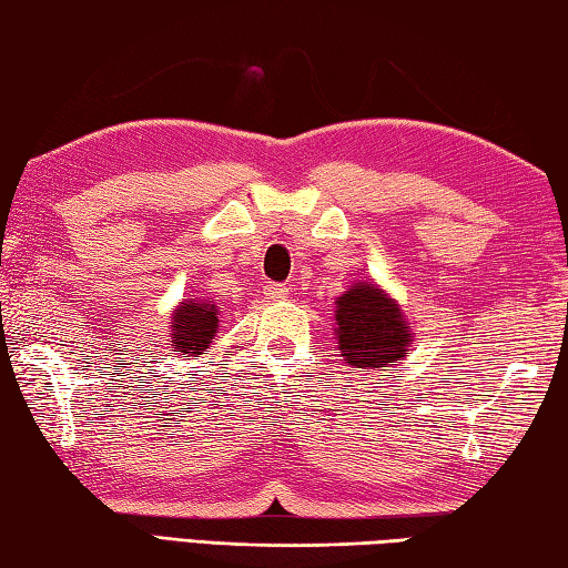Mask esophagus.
Returning a JSON list of instances; mask_svg holds the SVG:
<instances>
[{
	"instance_id": "obj_1",
	"label": "esophagus",
	"mask_w": 568,
	"mask_h": 568,
	"mask_svg": "<svg viewBox=\"0 0 568 568\" xmlns=\"http://www.w3.org/2000/svg\"><path fill=\"white\" fill-rule=\"evenodd\" d=\"M263 293L267 301H283V297H287V287L281 283H271V285H265Z\"/></svg>"
}]
</instances>
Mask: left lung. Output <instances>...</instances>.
<instances>
[{
  "mask_svg": "<svg viewBox=\"0 0 568 568\" xmlns=\"http://www.w3.org/2000/svg\"><path fill=\"white\" fill-rule=\"evenodd\" d=\"M335 335L345 363L368 371L406 358L413 341L406 315L376 283H355L335 301Z\"/></svg>",
  "mask_w": 568,
  "mask_h": 568,
  "instance_id": "left-lung-1",
  "label": "left lung"
}]
</instances>
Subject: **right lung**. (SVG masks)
Wrapping results in <instances>:
<instances>
[{
  "label": "right lung",
  "mask_w": 568,
  "mask_h": 568,
  "mask_svg": "<svg viewBox=\"0 0 568 568\" xmlns=\"http://www.w3.org/2000/svg\"><path fill=\"white\" fill-rule=\"evenodd\" d=\"M217 305L213 301H195L187 297L172 311L170 343L175 345L182 358H197L213 343V335L220 328Z\"/></svg>",
  "instance_id": "add662e5"
}]
</instances>
